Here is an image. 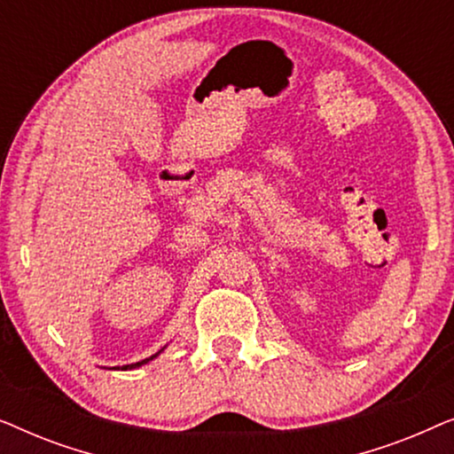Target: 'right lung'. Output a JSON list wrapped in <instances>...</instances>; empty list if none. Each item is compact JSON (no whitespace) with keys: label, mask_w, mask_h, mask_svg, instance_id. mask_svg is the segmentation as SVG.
Listing matches in <instances>:
<instances>
[{"label":"right lung","mask_w":454,"mask_h":454,"mask_svg":"<svg viewBox=\"0 0 454 454\" xmlns=\"http://www.w3.org/2000/svg\"><path fill=\"white\" fill-rule=\"evenodd\" d=\"M160 351H163V349H160ZM160 351H159V353H160ZM159 353H154V356H151V357H146V359H142V362H136V364L123 365V368H121V370H134V368H138V365H142V364H148V362H151V359H154V357H157V356H159ZM117 370H120V368H117Z\"/></svg>","instance_id":"add662e5"}]
</instances>
